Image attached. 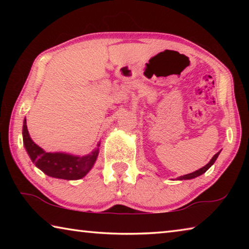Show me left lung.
I'll list each match as a JSON object with an SVG mask.
<instances>
[{"label": "left lung", "mask_w": 249, "mask_h": 249, "mask_svg": "<svg viewBox=\"0 0 249 249\" xmlns=\"http://www.w3.org/2000/svg\"><path fill=\"white\" fill-rule=\"evenodd\" d=\"M220 153L221 151H218L217 154H215L212 157V159L210 160L209 161V163H206V165L204 166V167H202V168H200L199 170H196V171H193V172H191V174H188V175H184V176H180V177H178V178H177V180H190V179H195V178H196V177H199V176H201V175H203L204 172L209 169V168L213 165L214 162H215V160L217 159V157H218V155H220Z\"/></svg>", "instance_id": "1"}]
</instances>
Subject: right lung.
Returning a JSON list of instances; mask_svg holds the SVG:
<instances>
[{"mask_svg": "<svg viewBox=\"0 0 249 249\" xmlns=\"http://www.w3.org/2000/svg\"><path fill=\"white\" fill-rule=\"evenodd\" d=\"M23 142L29 158L38 169L53 178L65 180H78L87 176L94 166L101 144L99 142L94 150L84 156L68 153H47L35 144L29 136L26 119H24L23 123Z\"/></svg>", "mask_w": 249, "mask_h": 249, "instance_id": "right-lung-1", "label": "right lung"}]
</instances>
